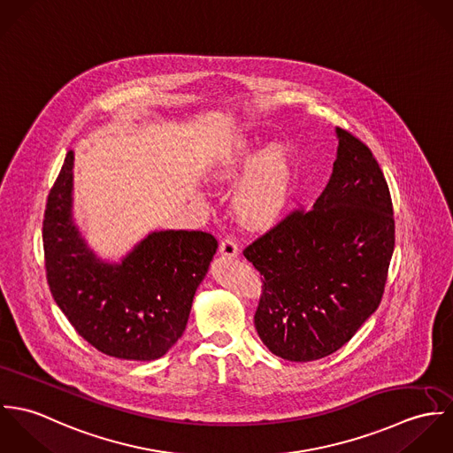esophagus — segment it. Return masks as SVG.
<instances>
[{
	"instance_id": "esophagus-1",
	"label": "esophagus",
	"mask_w": 453,
	"mask_h": 453,
	"mask_svg": "<svg viewBox=\"0 0 453 453\" xmlns=\"http://www.w3.org/2000/svg\"><path fill=\"white\" fill-rule=\"evenodd\" d=\"M219 253H221V257H228V258H235L237 255H239V246H237V242H235V239L234 237H225L223 241H221V244H219Z\"/></svg>"
}]
</instances>
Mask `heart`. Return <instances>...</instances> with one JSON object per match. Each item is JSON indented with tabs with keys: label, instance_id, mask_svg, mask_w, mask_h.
Wrapping results in <instances>:
<instances>
[{
	"label": "heart",
	"instance_id": "b5f03b06",
	"mask_svg": "<svg viewBox=\"0 0 453 453\" xmlns=\"http://www.w3.org/2000/svg\"><path fill=\"white\" fill-rule=\"evenodd\" d=\"M257 163L258 158L253 151H239L214 171V180L218 183H237ZM289 183L291 174L286 155L280 150L263 155L259 165L235 195L239 218L253 228L272 225L286 207Z\"/></svg>",
	"mask_w": 453,
	"mask_h": 453
}]
</instances>
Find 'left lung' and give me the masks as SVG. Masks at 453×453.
<instances>
[{
  "instance_id": "obj_1",
  "label": "left lung",
  "mask_w": 453,
  "mask_h": 453,
  "mask_svg": "<svg viewBox=\"0 0 453 453\" xmlns=\"http://www.w3.org/2000/svg\"><path fill=\"white\" fill-rule=\"evenodd\" d=\"M333 174L244 250L259 275L255 326L268 350L307 363L345 345L380 305L394 251L388 181L372 150L338 129Z\"/></svg>"
}]
</instances>
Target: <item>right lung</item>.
Listing matches in <instances>:
<instances>
[{
    "label": "right lung",
    "mask_w": 453,
    "mask_h": 453,
    "mask_svg": "<svg viewBox=\"0 0 453 453\" xmlns=\"http://www.w3.org/2000/svg\"><path fill=\"white\" fill-rule=\"evenodd\" d=\"M73 151L49 194L43 251L50 293L76 333L106 356L162 357L183 334L218 241L200 230L142 239L122 263L97 258L73 223Z\"/></svg>",
    "instance_id": "obj_1"
}]
</instances>
